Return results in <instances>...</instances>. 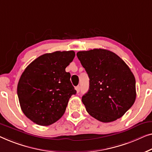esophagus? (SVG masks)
I'll list each match as a JSON object with an SVG mask.
<instances>
[{
	"label": "esophagus",
	"mask_w": 152,
	"mask_h": 152,
	"mask_svg": "<svg viewBox=\"0 0 152 152\" xmlns=\"http://www.w3.org/2000/svg\"><path fill=\"white\" fill-rule=\"evenodd\" d=\"M75 89L76 90L77 94H78L79 91H80V86H76V87H75Z\"/></svg>",
	"instance_id": "obj_1"
}]
</instances>
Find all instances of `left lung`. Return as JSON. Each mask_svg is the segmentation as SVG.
Returning <instances> with one entry per match:
<instances>
[{"instance_id":"8db88e82","label":"left lung","mask_w":152,"mask_h":152,"mask_svg":"<svg viewBox=\"0 0 152 152\" xmlns=\"http://www.w3.org/2000/svg\"><path fill=\"white\" fill-rule=\"evenodd\" d=\"M89 78V88L82 102L89 115L110 123L123 116L136 100V80L118 55L103 49L76 54Z\"/></svg>"}]
</instances>
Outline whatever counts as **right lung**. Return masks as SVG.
Instances as JSON below:
<instances>
[{
  "instance_id": "obj_1",
  "label": "right lung",
  "mask_w": 152,
  "mask_h": 152,
  "mask_svg": "<svg viewBox=\"0 0 152 152\" xmlns=\"http://www.w3.org/2000/svg\"><path fill=\"white\" fill-rule=\"evenodd\" d=\"M75 56L74 51L45 54L25 68L17 87L23 112L37 125L48 126L63 116L76 91L65 68Z\"/></svg>"
}]
</instances>
